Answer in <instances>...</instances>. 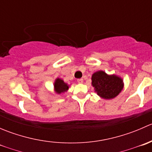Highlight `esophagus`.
<instances>
[{
  "mask_svg": "<svg viewBox=\"0 0 152 152\" xmlns=\"http://www.w3.org/2000/svg\"><path fill=\"white\" fill-rule=\"evenodd\" d=\"M83 82H84L83 79H77V82H78V83L82 84V83H83Z\"/></svg>",
  "mask_w": 152,
  "mask_h": 152,
  "instance_id": "34e87169",
  "label": "esophagus"
}]
</instances>
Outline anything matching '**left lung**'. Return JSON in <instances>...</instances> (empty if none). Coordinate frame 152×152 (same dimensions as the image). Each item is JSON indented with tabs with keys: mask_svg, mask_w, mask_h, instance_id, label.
I'll return each instance as SVG.
<instances>
[{
	"mask_svg": "<svg viewBox=\"0 0 152 152\" xmlns=\"http://www.w3.org/2000/svg\"><path fill=\"white\" fill-rule=\"evenodd\" d=\"M91 80V85L98 96L107 100L118 96L124 87L121 77L115 74L109 75L103 70L95 72L92 75Z\"/></svg>",
	"mask_w": 152,
	"mask_h": 152,
	"instance_id": "left-lung-1",
	"label": "left lung"
}]
</instances>
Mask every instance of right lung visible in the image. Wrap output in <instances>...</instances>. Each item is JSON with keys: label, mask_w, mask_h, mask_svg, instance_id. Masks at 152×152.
Returning <instances> with one entry per match:
<instances>
[{"label": "right lung", "mask_w": 152, "mask_h": 152, "mask_svg": "<svg viewBox=\"0 0 152 152\" xmlns=\"http://www.w3.org/2000/svg\"><path fill=\"white\" fill-rule=\"evenodd\" d=\"M70 85L65 83L60 78H56L53 82V90L56 94L64 93L68 90Z\"/></svg>", "instance_id": "right-lung-1"}]
</instances>
